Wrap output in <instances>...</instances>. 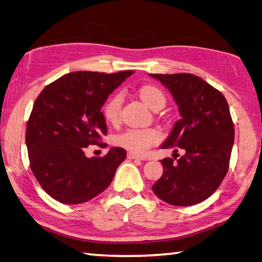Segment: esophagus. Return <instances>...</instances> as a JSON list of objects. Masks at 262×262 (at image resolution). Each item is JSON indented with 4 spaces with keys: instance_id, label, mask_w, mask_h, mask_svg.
I'll return each mask as SVG.
<instances>
[{
    "instance_id": "obj_1",
    "label": "esophagus",
    "mask_w": 262,
    "mask_h": 262,
    "mask_svg": "<svg viewBox=\"0 0 262 262\" xmlns=\"http://www.w3.org/2000/svg\"><path fill=\"white\" fill-rule=\"evenodd\" d=\"M127 157L129 158V159H143L142 157H140L139 155H135V154H133V152H128L127 154Z\"/></svg>"
}]
</instances>
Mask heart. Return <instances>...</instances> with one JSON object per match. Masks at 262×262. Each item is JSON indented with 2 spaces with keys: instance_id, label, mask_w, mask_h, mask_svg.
Returning a JSON list of instances; mask_svg holds the SVG:
<instances>
[{
  "instance_id": "1",
  "label": "heart",
  "mask_w": 262,
  "mask_h": 262,
  "mask_svg": "<svg viewBox=\"0 0 262 262\" xmlns=\"http://www.w3.org/2000/svg\"><path fill=\"white\" fill-rule=\"evenodd\" d=\"M140 98L151 110L162 108L166 103V98L158 88L154 85H143L139 90ZM122 96L115 94L106 101L104 106V117L108 122H115L120 117ZM161 139L159 133L151 128L148 129H128L118 136V144L137 155L147 152Z\"/></svg>"
}]
</instances>
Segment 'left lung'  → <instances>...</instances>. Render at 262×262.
I'll use <instances>...</instances> for the list:
<instances>
[{"label": "left lung", "mask_w": 262, "mask_h": 262, "mask_svg": "<svg viewBox=\"0 0 262 262\" xmlns=\"http://www.w3.org/2000/svg\"><path fill=\"white\" fill-rule=\"evenodd\" d=\"M168 89L180 120L161 145L184 150L177 161H161L163 176L154 193L170 205L187 207L214 194L229 170L234 127L228 101L219 90L192 74H150Z\"/></svg>", "instance_id": "obj_1"}]
</instances>
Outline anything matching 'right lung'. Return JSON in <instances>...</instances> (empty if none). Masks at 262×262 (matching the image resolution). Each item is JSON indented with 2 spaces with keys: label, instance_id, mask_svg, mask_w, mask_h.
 I'll use <instances>...</instances> for the list:
<instances>
[{
  "label": "right lung",
  "instance_id": "1",
  "mask_svg": "<svg viewBox=\"0 0 262 262\" xmlns=\"http://www.w3.org/2000/svg\"><path fill=\"white\" fill-rule=\"evenodd\" d=\"M134 73L74 72L43 89L26 126L30 166L43 190L67 205L84 203L108 187L126 150L111 148L104 157L85 156L100 145L107 127L101 107L108 95Z\"/></svg>",
  "mask_w": 262,
  "mask_h": 262
}]
</instances>
